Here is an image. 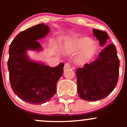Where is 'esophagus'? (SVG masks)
I'll use <instances>...</instances> for the list:
<instances>
[{
    "mask_svg": "<svg viewBox=\"0 0 127 127\" xmlns=\"http://www.w3.org/2000/svg\"><path fill=\"white\" fill-rule=\"evenodd\" d=\"M71 68V64H70L69 63H67L64 64V70L66 71V70L68 69Z\"/></svg>",
    "mask_w": 127,
    "mask_h": 127,
    "instance_id": "obj_1",
    "label": "esophagus"
}]
</instances>
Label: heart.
<instances>
[{
    "label": "heart",
    "instance_id": "heart-1",
    "mask_svg": "<svg viewBox=\"0 0 127 127\" xmlns=\"http://www.w3.org/2000/svg\"><path fill=\"white\" fill-rule=\"evenodd\" d=\"M68 52H80L77 59V62L82 64L88 62L96 53L97 46L93 43V40L88 37H83L71 42L66 47Z\"/></svg>",
    "mask_w": 127,
    "mask_h": 127
}]
</instances>
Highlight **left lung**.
Masks as SVG:
<instances>
[{
  "label": "left lung",
  "instance_id": "8db88e82",
  "mask_svg": "<svg viewBox=\"0 0 127 127\" xmlns=\"http://www.w3.org/2000/svg\"><path fill=\"white\" fill-rule=\"evenodd\" d=\"M95 36L103 46L109 39L104 31L93 29ZM120 61L115 45H108L93 62L76 71L77 90L81 99L96 101L105 98L114 90L118 82Z\"/></svg>",
  "mask_w": 127,
  "mask_h": 127
}]
</instances>
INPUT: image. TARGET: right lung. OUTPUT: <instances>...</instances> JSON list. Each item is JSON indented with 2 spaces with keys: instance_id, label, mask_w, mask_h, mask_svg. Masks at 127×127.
I'll return each mask as SVG.
<instances>
[{
  "instance_id": "add662e5",
  "label": "right lung",
  "mask_w": 127,
  "mask_h": 127,
  "mask_svg": "<svg viewBox=\"0 0 127 127\" xmlns=\"http://www.w3.org/2000/svg\"><path fill=\"white\" fill-rule=\"evenodd\" d=\"M49 27L39 24L19 33L9 48L8 68L13 91L18 97L32 104L50 99L56 92V84L63 73L64 63L50 67L29 60L26 50L42 48L37 40L48 34Z\"/></svg>"
}]
</instances>
